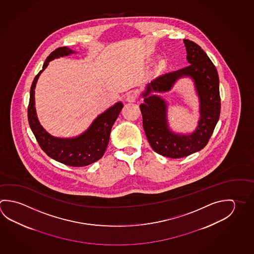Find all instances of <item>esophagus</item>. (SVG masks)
I'll return each mask as SVG.
<instances>
[{
  "label": "esophagus",
  "instance_id": "34e87169",
  "mask_svg": "<svg viewBox=\"0 0 254 254\" xmlns=\"http://www.w3.org/2000/svg\"><path fill=\"white\" fill-rule=\"evenodd\" d=\"M136 99H137V94H135V93H132V92H130V93L127 94V101L129 102V103H133V102H135V101H136Z\"/></svg>",
  "mask_w": 254,
  "mask_h": 254
}]
</instances>
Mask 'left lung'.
Wrapping results in <instances>:
<instances>
[{
	"mask_svg": "<svg viewBox=\"0 0 254 254\" xmlns=\"http://www.w3.org/2000/svg\"><path fill=\"white\" fill-rule=\"evenodd\" d=\"M189 66L157 77L146 86L144 103L140 105L142 126L148 142L160 155L179 159L203 149L209 142L220 115V94L218 71L208 55L192 41L184 39ZM182 75L195 80L201 102V120L196 132L191 136L171 133L166 123V106L158 97H148L155 91L168 90L174 81Z\"/></svg>",
	"mask_w": 254,
	"mask_h": 254,
	"instance_id": "8db88e82",
	"label": "left lung"
}]
</instances>
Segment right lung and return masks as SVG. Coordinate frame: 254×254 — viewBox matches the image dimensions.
Wrapping results in <instances>:
<instances>
[{"instance_id":"right-lung-1","label":"right lung","mask_w":254,"mask_h":254,"mask_svg":"<svg viewBox=\"0 0 254 254\" xmlns=\"http://www.w3.org/2000/svg\"><path fill=\"white\" fill-rule=\"evenodd\" d=\"M74 53L67 47H60L46 59L43 69L34 78L30 88V98L27 108V118L32 132L43 151L52 159L70 167H85L92 164L103 157L110 140V133L123 104L118 103L103 112L94 121L87 131L80 136L72 139L56 138L42 127L37 120L35 109V87L36 81L48 63L54 59Z\"/></svg>"}]
</instances>
